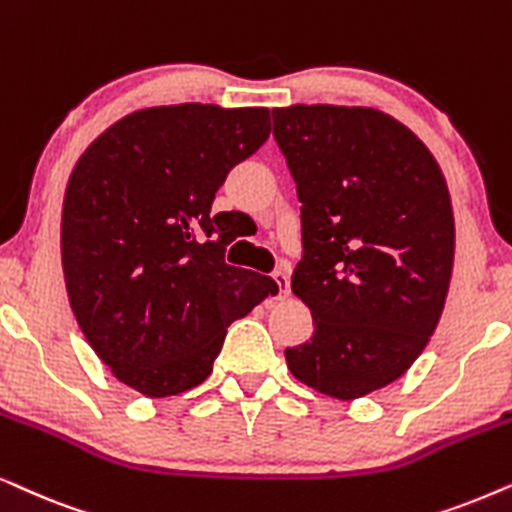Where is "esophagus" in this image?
<instances>
[{
  "label": "esophagus",
  "instance_id": "34e87169",
  "mask_svg": "<svg viewBox=\"0 0 512 512\" xmlns=\"http://www.w3.org/2000/svg\"><path fill=\"white\" fill-rule=\"evenodd\" d=\"M274 281L278 285V297H281V299L290 297V276L285 274V271H276Z\"/></svg>",
  "mask_w": 512,
  "mask_h": 512
}]
</instances>
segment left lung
Returning a JSON list of instances; mask_svg holds the SVG:
<instances>
[{"label":"left lung","instance_id":"obj_1","mask_svg":"<svg viewBox=\"0 0 512 512\" xmlns=\"http://www.w3.org/2000/svg\"><path fill=\"white\" fill-rule=\"evenodd\" d=\"M274 138L302 201L292 292L313 318L285 363L313 391L363 398L403 377L440 323L454 269L445 175L374 107H276Z\"/></svg>","mask_w":512,"mask_h":512}]
</instances>
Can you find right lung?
I'll return each mask as SVG.
<instances>
[{
    "instance_id": "obj_1",
    "label": "right lung",
    "mask_w": 512,
    "mask_h": 512,
    "mask_svg": "<svg viewBox=\"0 0 512 512\" xmlns=\"http://www.w3.org/2000/svg\"><path fill=\"white\" fill-rule=\"evenodd\" d=\"M269 133L267 107H145L74 163L60 220L67 297L95 356L147 398L203 384L227 327L278 292L224 262L229 213H210Z\"/></svg>"
}]
</instances>
